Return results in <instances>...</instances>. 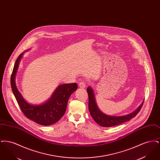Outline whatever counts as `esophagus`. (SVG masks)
<instances>
[{
	"label": "esophagus",
	"mask_w": 160,
	"mask_h": 160,
	"mask_svg": "<svg viewBox=\"0 0 160 160\" xmlns=\"http://www.w3.org/2000/svg\"><path fill=\"white\" fill-rule=\"evenodd\" d=\"M79 86L80 88L83 89V88H86V83H85L84 82H80V83H79V86Z\"/></svg>",
	"instance_id": "esophagus-1"
}]
</instances>
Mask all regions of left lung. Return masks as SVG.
<instances>
[{"mask_svg": "<svg viewBox=\"0 0 160 160\" xmlns=\"http://www.w3.org/2000/svg\"><path fill=\"white\" fill-rule=\"evenodd\" d=\"M87 92L89 97V110L90 112V114L95 122L100 126L104 127H111L129 121L140 112L144 102L143 101L140 106L131 113L121 116H110L104 114L99 110L97 104L95 95L91 87H88L87 88Z\"/></svg>", "mask_w": 160, "mask_h": 160, "instance_id": "8db88e82", "label": "left lung"}]
</instances>
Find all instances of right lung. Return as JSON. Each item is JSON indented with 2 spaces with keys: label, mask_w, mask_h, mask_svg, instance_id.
I'll use <instances>...</instances> for the list:
<instances>
[{
  "label": "right lung",
  "mask_w": 160,
  "mask_h": 160,
  "mask_svg": "<svg viewBox=\"0 0 160 160\" xmlns=\"http://www.w3.org/2000/svg\"><path fill=\"white\" fill-rule=\"evenodd\" d=\"M24 53L20 54L15 61L11 77V85L13 93L23 114L26 118L39 125L48 126L58 122L65 114L69 98L77 89V83L63 84L54 91L51 97L45 102L34 105L28 103L15 84V76L18 65Z\"/></svg>",
  "instance_id": "right-lung-1"
}]
</instances>
